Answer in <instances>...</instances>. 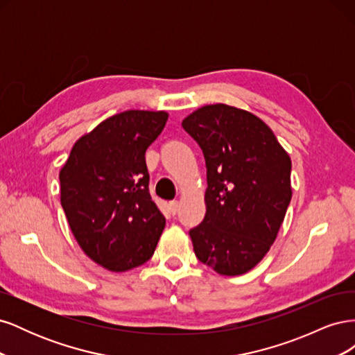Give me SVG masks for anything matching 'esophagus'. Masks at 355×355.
Segmentation results:
<instances>
[{
  "label": "esophagus",
  "mask_w": 355,
  "mask_h": 355,
  "mask_svg": "<svg viewBox=\"0 0 355 355\" xmlns=\"http://www.w3.org/2000/svg\"><path fill=\"white\" fill-rule=\"evenodd\" d=\"M168 207H170V211H171V213L176 214L178 209H179V201H178V200L170 201V202H168Z\"/></svg>",
  "instance_id": "esophagus-1"
}]
</instances>
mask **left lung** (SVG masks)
<instances>
[{
    "label": "left lung",
    "instance_id": "8db88e82",
    "mask_svg": "<svg viewBox=\"0 0 355 355\" xmlns=\"http://www.w3.org/2000/svg\"><path fill=\"white\" fill-rule=\"evenodd\" d=\"M182 127L207 167L206 216L189 231L198 261L220 275L259 263L292 200V161L261 118L225 103L206 105Z\"/></svg>",
    "mask_w": 355,
    "mask_h": 355
}]
</instances>
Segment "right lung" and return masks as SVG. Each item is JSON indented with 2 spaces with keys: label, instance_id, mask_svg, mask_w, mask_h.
Segmentation results:
<instances>
[{
  "label": "right lung",
  "instance_id": "add662e5",
  "mask_svg": "<svg viewBox=\"0 0 355 355\" xmlns=\"http://www.w3.org/2000/svg\"><path fill=\"white\" fill-rule=\"evenodd\" d=\"M164 111H124L80 137L60 170V202L83 252L124 272L155 252L166 219L149 194L148 146L163 132Z\"/></svg>",
  "mask_w": 355,
  "mask_h": 355
}]
</instances>
